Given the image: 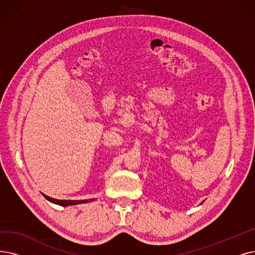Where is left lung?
Listing matches in <instances>:
<instances>
[{"label":"left lung","mask_w":255,"mask_h":255,"mask_svg":"<svg viewBox=\"0 0 255 255\" xmlns=\"http://www.w3.org/2000/svg\"><path fill=\"white\" fill-rule=\"evenodd\" d=\"M201 204H202V203H201Z\"/></svg>","instance_id":"1"}]
</instances>
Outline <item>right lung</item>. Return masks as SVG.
Listing matches in <instances>:
<instances>
[{
	"label": "right lung",
	"instance_id": "1",
	"mask_svg": "<svg viewBox=\"0 0 255 255\" xmlns=\"http://www.w3.org/2000/svg\"><path fill=\"white\" fill-rule=\"evenodd\" d=\"M42 195L45 197V199H47L49 202L53 203V204H56V205H59V206H72V205H78V204H86V203H89V202H93L95 201V199H89V200H57V199H53V198H50L46 195H44V193H42Z\"/></svg>",
	"mask_w": 255,
	"mask_h": 255
}]
</instances>
